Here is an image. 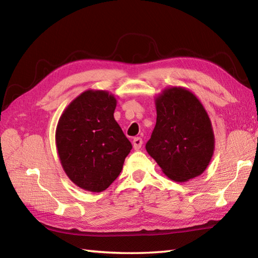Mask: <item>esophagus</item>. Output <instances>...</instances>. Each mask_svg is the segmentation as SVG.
I'll use <instances>...</instances> for the list:
<instances>
[{"instance_id":"esophagus-1","label":"esophagus","mask_w":258,"mask_h":258,"mask_svg":"<svg viewBox=\"0 0 258 258\" xmlns=\"http://www.w3.org/2000/svg\"><path fill=\"white\" fill-rule=\"evenodd\" d=\"M142 144H143V140H142L141 138H135L133 140V149L135 151H139L142 147Z\"/></svg>"}]
</instances>
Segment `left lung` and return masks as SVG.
<instances>
[{
	"label": "left lung",
	"instance_id": "left-lung-1",
	"mask_svg": "<svg viewBox=\"0 0 258 258\" xmlns=\"http://www.w3.org/2000/svg\"><path fill=\"white\" fill-rule=\"evenodd\" d=\"M156 125L146 144L168 178L178 183L200 176L210 165L215 136L205 107L193 92L169 86L155 96Z\"/></svg>",
	"mask_w": 258,
	"mask_h": 258
}]
</instances>
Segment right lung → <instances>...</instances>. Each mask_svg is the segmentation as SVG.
<instances>
[{"mask_svg": "<svg viewBox=\"0 0 258 258\" xmlns=\"http://www.w3.org/2000/svg\"><path fill=\"white\" fill-rule=\"evenodd\" d=\"M117 97L87 90L59 117L55 144L65 174L78 187L101 193L117 178L132 144L114 118Z\"/></svg>", "mask_w": 258, "mask_h": 258, "instance_id": "right-lung-1", "label": "right lung"}]
</instances>
